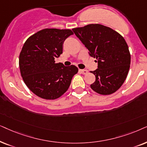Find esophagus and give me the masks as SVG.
<instances>
[{
  "instance_id": "esophagus-1",
  "label": "esophagus",
  "mask_w": 147,
  "mask_h": 147,
  "mask_svg": "<svg viewBox=\"0 0 147 147\" xmlns=\"http://www.w3.org/2000/svg\"><path fill=\"white\" fill-rule=\"evenodd\" d=\"M79 71H80V72H81V73L83 74V75H86V74L88 73V70H85V69L79 70Z\"/></svg>"
}]
</instances>
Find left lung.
I'll list each match as a JSON object with an SVG mask.
<instances>
[{"label":"left lung","instance_id":"8db88e82","mask_svg":"<svg viewBox=\"0 0 147 147\" xmlns=\"http://www.w3.org/2000/svg\"><path fill=\"white\" fill-rule=\"evenodd\" d=\"M72 31L98 62V68L91 72L95 76L91 89L103 95L118 91L126 79L130 64V51L124 38L110 27L97 23Z\"/></svg>","mask_w":147,"mask_h":147}]
</instances>
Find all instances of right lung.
I'll return each mask as SVG.
<instances>
[{
  "label": "right lung",
  "mask_w": 147,
  "mask_h": 147,
  "mask_svg": "<svg viewBox=\"0 0 147 147\" xmlns=\"http://www.w3.org/2000/svg\"><path fill=\"white\" fill-rule=\"evenodd\" d=\"M73 34L70 29H44L29 37L19 54L21 75L27 87L47 100L61 97L67 91L77 66L56 63L62 53L64 41Z\"/></svg>",
  "instance_id": "right-lung-1"
}]
</instances>
